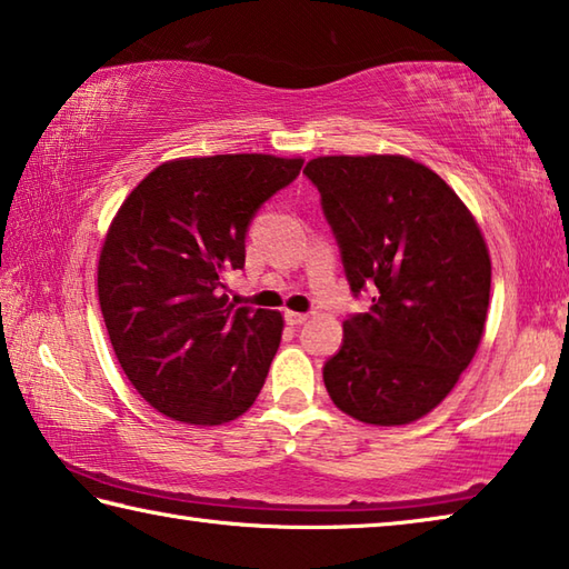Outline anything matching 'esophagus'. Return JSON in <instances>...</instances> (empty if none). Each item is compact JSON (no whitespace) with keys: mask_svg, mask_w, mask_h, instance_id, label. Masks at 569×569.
<instances>
[{"mask_svg":"<svg viewBox=\"0 0 569 569\" xmlns=\"http://www.w3.org/2000/svg\"><path fill=\"white\" fill-rule=\"evenodd\" d=\"M286 321L291 326H301L308 321V313H298V311H286Z\"/></svg>","mask_w":569,"mask_h":569,"instance_id":"obj_1","label":"esophagus"}]
</instances>
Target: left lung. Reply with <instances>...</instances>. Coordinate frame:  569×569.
Segmentation results:
<instances>
[{"label":"left lung","instance_id":"8db88e82","mask_svg":"<svg viewBox=\"0 0 569 569\" xmlns=\"http://www.w3.org/2000/svg\"><path fill=\"white\" fill-rule=\"evenodd\" d=\"M303 176L321 192L353 298L371 296L343 321L326 391L366 423L417 421L477 353L492 283L485 238L457 192L409 158H316Z\"/></svg>","mask_w":569,"mask_h":569}]
</instances>
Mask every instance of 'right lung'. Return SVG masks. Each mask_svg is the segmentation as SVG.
I'll list each match as a JSON object with an SVG mask.
<instances>
[{
  "mask_svg": "<svg viewBox=\"0 0 569 569\" xmlns=\"http://www.w3.org/2000/svg\"><path fill=\"white\" fill-rule=\"evenodd\" d=\"M303 160L213 156L150 172L114 216L98 293L114 356L160 413L223 423L256 401L281 343L278 311L228 303L226 276L246 266V236Z\"/></svg>",
  "mask_w": 569,
  "mask_h": 569,
  "instance_id": "1",
  "label": "right lung"
}]
</instances>
